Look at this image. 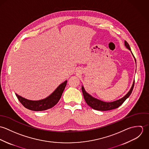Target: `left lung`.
Masks as SVG:
<instances>
[{"label":"left lung","instance_id":"left-lung-1","mask_svg":"<svg viewBox=\"0 0 149 149\" xmlns=\"http://www.w3.org/2000/svg\"><path fill=\"white\" fill-rule=\"evenodd\" d=\"M125 45L128 50H130L131 51V48L130 47V45L126 41H125ZM131 52L134 58V60H135V61L136 63L135 58L134 57L131 51ZM134 83H135V80H134V81H133V84L132 85L131 89H130L128 92L125 96H123L122 98H121L119 100H115V101L112 102H103V101L99 100L96 98L93 97V96H92L91 95H89L88 93H87L86 92V91L84 89V87L83 85L81 87V89H82L83 94L85 102L89 106L91 107V108H92L94 109L98 110V111H108V110H111L113 109L117 108L123 103V102L127 99L128 97L130 96V95H131V93H132V91L133 90L134 86Z\"/></svg>","mask_w":149,"mask_h":149}]
</instances>
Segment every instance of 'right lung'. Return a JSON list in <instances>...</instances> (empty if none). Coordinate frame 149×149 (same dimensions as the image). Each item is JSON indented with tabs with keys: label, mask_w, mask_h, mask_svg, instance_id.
I'll list each match as a JSON object with an SVG mask.
<instances>
[{
	"label": "right lung",
	"mask_w": 149,
	"mask_h": 149,
	"mask_svg": "<svg viewBox=\"0 0 149 149\" xmlns=\"http://www.w3.org/2000/svg\"><path fill=\"white\" fill-rule=\"evenodd\" d=\"M66 83L67 80H65L49 96L40 100H30L22 97L17 93L15 95L19 101L25 108L34 111H45L57 104L62 96Z\"/></svg>",
	"instance_id": "add662e5"
}]
</instances>
